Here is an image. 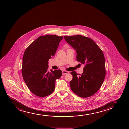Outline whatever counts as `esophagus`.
<instances>
[{
    "instance_id": "1",
    "label": "esophagus",
    "mask_w": 129,
    "mask_h": 129,
    "mask_svg": "<svg viewBox=\"0 0 129 129\" xmlns=\"http://www.w3.org/2000/svg\"><path fill=\"white\" fill-rule=\"evenodd\" d=\"M68 73H69V72L68 71H66L63 70V71H62V74H63V75H65V74H68Z\"/></svg>"
}]
</instances>
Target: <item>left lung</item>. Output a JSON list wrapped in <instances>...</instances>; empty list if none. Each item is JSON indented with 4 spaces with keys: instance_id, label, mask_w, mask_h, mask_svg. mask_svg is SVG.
Here are the masks:
<instances>
[{
    "instance_id": "obj_1",
    "label": "left lung",
    "mask_w": 129,
    "mask_h": 129,
    "mask_svg": "<svg viewBox=\"0 0 129 129\" xmlns=\"http://www.w3.org/2000/svg\"><path fill=\"white\" fill-rule=\"evenodd\" d=\"M64 38L77 52V60L84 65L83 72L78 75L76 71L70 85L73 92L82 98L95 93L102 85L106 74L104 54L93 40L82 35L64 36Z\"/></svg>"
}]
</instances>
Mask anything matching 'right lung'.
<instances>
[{
  "instance_id": "right-lung-1",
  "label": "right lung",
  "mask_w": 129,
  "mask_h": 129,
  "mask_svg": "<svg viewBox=\"0 0 129 129\" xmlns=\"http://www.w3.org/2000/svg\"><path fill=\"white\" fill-rule=\"evenodd\" d=\"M63 37L41 36L34 40L24 52L22 74L30 91L37 96L44 97L55 89L56 79L62 75L61 70L48 71V61L55 55Z\"/></svg>"
}]
</instances>
